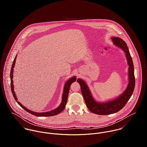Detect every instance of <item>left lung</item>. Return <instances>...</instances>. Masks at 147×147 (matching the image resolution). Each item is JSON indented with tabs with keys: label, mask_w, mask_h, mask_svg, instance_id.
<instances>
[{
	"label": "left lung",
	"mask_w": 147,
	"mask_h": 147,
	"mask_svg": "<svg viewBox=\"0 0 147 147\" xmlns=\"http://www.w3.org/2000/svg\"><path fill=\"white\" fill-rule=\"evenodd\" d=\"M111 39L114 45L120 47L126 53L127 62L129 65V83L125 92L114 100L104 103H99L96 102L92 97L88 85L84 81L80 79L77 80V82L80 85L82 93L88 109L92 113L98 115L111 114L121 110L126 105L131 97L135 85L134 64L126 42L118 37H112Z\"/></svg>",
	"instance_id": "1"
}]
</instances>
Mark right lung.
<instances>
[{"mask_svg":"<svg viewBox=\"0 0 147 147\" xmlns=\"http://www.w3.org/2000/svg\"><path fill=\"white\" fill-rule=\"evenodd\" d=\"M16 57L17 56L16 55V57L14 59V61L12 63V67H11V72H10V78H11V90H12V93L13 94V96L15 98V100H16V101L18 102V104L19 105H20L22 109H24L25 110H26L27 112L30 113L31 114H33L35 116L37 117H50V116H54V115H56L58 114H59L60 113H61L63 110L64 109L65 105L67 104V99H68V93H69V88L71 86V85L72 83H73L74 82H75L76 80V78L75 76L71 78L70 79H69L64 85V90H63V96H62V101L61 104L60 106L57 108L55 110H53L52 111H48V112H45V113H37V112H34L32 111L29 110V109H26L25 107H24V106L21 105V104L18 101V98L16 96L15 93L14 92V87H13V67L15 66V62H16Z\"/></svg>","mask_w":147,"mask_h":147,"instance_id":"obj_1","label":"right lung"}]
</instances>
